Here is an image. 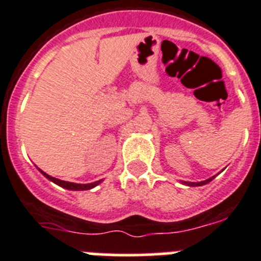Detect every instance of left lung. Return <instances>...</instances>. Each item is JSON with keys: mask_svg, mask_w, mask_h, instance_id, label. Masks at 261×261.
Instances as JSON below:
<instances>
[{"mask_svg": "<svg viewBox=\"0 0 261 261\" xmlns=\"http://www.w3.org/2000/svg\"><path fill=\"white\" fill-rule=\"evenodd\" d=\"M215 178V176H212V178L207 179V180H203V181H185V185L187 186H191V187H196V186H203V185H207V183H210V181L212 180V179Z\"/></svg>", "mask_w": 261, "mask_h": 261, "instance_id": "1", "label": "left lung"}]
</instances>
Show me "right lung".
Returning <instances> with one entry per match:
<instances>
[{"mask_svg": "<svg viewBox=\"0 0 261 261\" xmlns=\"http://www.w3.org/2000/svg\"><path fill=\"white\" fill-rule=\"evenodd\" d=\"M39 171L42 172L46 178L49 179V180H51L53 183H56V185L61 186V187L66 188V190H73V191H85V190H91V188H94L95 186H98L100 181H102V180H98V181H94V183H87V185H80V183H71V181H65V180H61V179L53 178V176L47 175L46 172H43L42 170H39Z\"/></svg>", "mask_w": 261, "mask_h": 261, "instance_id": "1", "label": "right lung"}]
</instances>
